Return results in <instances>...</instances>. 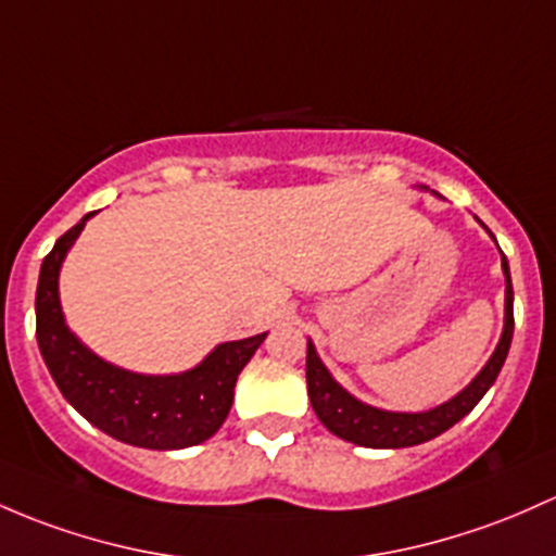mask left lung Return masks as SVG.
I'll return each mask as SVG.
<instances>
[{"instance_id":"1","label":"left lung","mask_w":556,"mask_h":556,"mask_svg":"<svg viewBox=\"0 0 556 556\" xmlns=\"http://www.w3.org/2000/svg\"><path fill=\"white\" fill-rule=\"evenodd\" d=\"M506 277V317H504V332L495 346L493 356L488 365L479 370V376L466 386L460 394L453 400L442 402L440 407L426 413H391L378 410V407L365 405L356 396L349 394L336 378L327 372L323 359L317 356V349L308 341L306 346V386H308V400H312L314 413L341 440L354 442L362 447H413L420 442H429L447 431L450 426L458 424L460 418L469 416L475 405L484 396V391L495 383L501 367H504L506 354H509L511 336H514V290H511V274L509 261H501Z\"/></svg>"}]
</instances>
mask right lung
<instances>
[{"label":"right lung","instance_id":"right-lung-1","mask_svg":"<svg viewBox=\"0 0 556 556\" xmlns=\"http://www.w3.org/2000/svg\"><path fill=\"white\" fill-rule=\"evenodd\" d=\"M87 213L42 261L37 285V341L42 359L68 405L125 445L180 450L200 445L224 426L242 367L266 332L220 343L197 367L178 376H140L92 354L63 319L58 274Z\"/></svg>","mask_w":556,"mask_h":556}]
</instances>
